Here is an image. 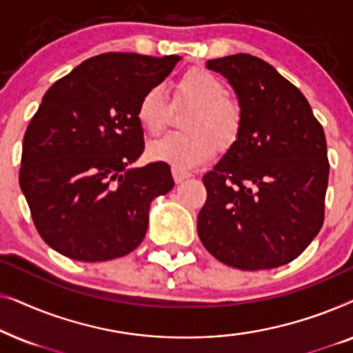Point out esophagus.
<instances>
[{"label":"esophagus","instance_id":"obj_1","mask_svg":"<svg viewBox=\"0 0 353 353\" xmlns=\"http://www.w3.org/2000/svg\"><path fill=\"white\" fill-rule=\"evenodd\" d=\"M172 175H173V180H175V183H183L185 180H188V178H191V173L190 172H185L181 170V168H172Z\"/></svg>","mask_w":353,"mask_h":353}]
</instances>
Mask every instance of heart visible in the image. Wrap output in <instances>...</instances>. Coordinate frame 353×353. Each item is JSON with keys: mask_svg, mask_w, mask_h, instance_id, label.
I'll return each instance as SVG.
<instances>
[{"mask_svg": "<svg viewBox=\"0 0 353 353\" xmlns=\"http://www.w3.org/2000/svg\"><path fill=\"white\" fill-rule=\"evenodd\" d=\"M226 93L223 81L210 70L196 67L183 74L176 81L175 96L192 105L183 122L186 132L170 133L149 144V157L186 170L214 157L215 148H230L239 137L243 114ZM137 117L149 134H159L165 128L168 101L162 86H152L141 96Z\"/></svg>", "mask_w": 353, "mask_h": 353, "instance_id": "b5f03b06", "label": "heart"}]
</instances>
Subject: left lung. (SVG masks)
I'll list each match as a JSON object with an SVG mask.
<instances>
[{
    "label": "left lung",
    "mask_w": 353,
    "mask_h": 353,
    "mask_svg": "<svg viewBox=\"0 0 353 353\" xmlns=\"http://www.w3.org/2000/svg\"><path fill=\"white\" fill-rule=\"evenodd\" d=\"M234 90L239 137L205 173L197 234L221 263L268 270L297 259L325 219L330 176L326 138L291 81L259 57L207 61Z\"/></svg>",
    "instance_id": "8db88e82"
}]
</instances>
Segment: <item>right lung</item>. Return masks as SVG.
I'll use <instances>...</instances> for the list:
<instances>
[{
    "label": "right lung",
    "mask_w": 353,
    "mask_h": 353,
    "mask_svg": "<svg viewBox=\"0 0 353 353\" xmlns=\"http://www.w3.org/2000/svg\"><path fill=\"white\" fill-rule=\"evenodd\" d=\"M180 56L108 52L77 65L43 96L22 143L19 183L45 243L80 262L123 257L141 244L149 207L172 190L144 151L137 110Z\"/></svg>",
    "instance_id": "right-lung-1"
}]
</instances>
